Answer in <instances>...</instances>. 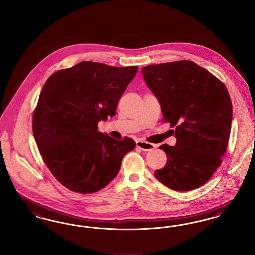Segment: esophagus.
I'll use <instances>...</instances> for the list:
<instances>
[{
  "label": "esophagus",
  "mask_w": 255,
  "mask_h": 255,
  "mask_svg": "<svg viewBox=\"0 0 255 255\" xmlns=\"http://www.w3.org/2000/svg\"><path fill=\"white\" fill-rule=\"evenodd\" d=\"M136 144H137V147L143 151H150V150H153L156 147L155 144L147 143L145 141H137Z\"/></svg>",
  "instance_id": "1"
}]
</instances>
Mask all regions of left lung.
I'll list each match as a JSON object with an SVG mask.
<instances>
[{
  "mask_svg": "<svg viewBox=\"0 0 255 255\" xmlns=\"http://www.w3.org/2000/svg\"><path fill=\"white\" fill-rule=\"evenodd\" d=\"M142 73L177 140L174 146H160L167 161L154 175L173 190L199 188L221 165L227 150L233 119L228 89L191 61L150 65Z\"/></svg>",
  "mask_w": 255,
  "mask_h": 255,
  "instance_id": "obj_1",
  "label": "left lung"
}]
</instances>
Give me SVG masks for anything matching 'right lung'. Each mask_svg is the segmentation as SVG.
<instances>
[{
	"mask_svg": "<svg viewBox=\"0 0 255 255\" xmlns=\"http://www.w3.org/2000/svg\"><path fill=\"white\" fill-rule=\"evenodd\" d=\"M137 71L81 62L45 82L34 111V138L44 164L68 189L86 194L105 188L135 148L132 139L115 140L97 131V125L115 115Z\"/></svg>",
	"mask_w": 255,
	"mask_h": 255,
	"instance_id": "right-lung-1",
	"label": "right lung"
}]
</instances>
